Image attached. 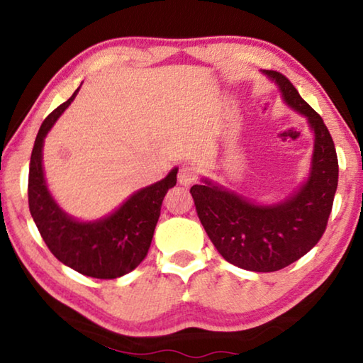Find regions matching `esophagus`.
<instances>
[{"label":"esophagus","mask_w":363,"mask_h":363,"mask_svg":"<svg viewBox=\"0 0 363 363\" xmlns=\"http://www.w3.org/2000/svg\"><path fill=\"white\" fill-rule=\"evenodd\" d=\"M177 181H179L181 186H192L196 181V169L194 167H189V164H184L179 173H177Z\"/></svg>","instance_id":"obj_1"}]
</instances>
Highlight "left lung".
<instances>
[{
  "label": "left lung",
  "instance_id": "1",
  "mask_svg": "<svg viewBox=\"0 0 363 363\" xmlns=\"http://www.w3.org/2000/svg\"><path fill=\"white\" fill-rule=\"evenodd\" d=\"M266 75L279 84L285 102L304 115L315 134L309 179L279 205H256L205 179L190 187L200 223L227 262L253 272H275L298 261L320 240L337 187L335 143L318 115L279 72Z\"/></svg>",
  "mask_w": 363,
  "mask_h": 363
}]
</instances>
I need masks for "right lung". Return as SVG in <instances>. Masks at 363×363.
I'll use <instances>...</instances> for the list:
<instances>
[{
  "instance_id": "right-lung-1",
  "label": "right lung",
  "mask_w": 363,
  "mask_h": 363,
  "mask_svg": "<svg viewBox=\"0 0 363 363\" xmlns=\"http://www.w3.org/2000/svg\"><path fill=\"white\" fill-rule=\"evenodd\" d=\"M78 89L46 116L36 134L30 157L28 208L46 247L60 262L88 277L116 279L136 269L147 256L164 195L176 186L177 168L164 179L140 189L104 219L79 223L64 213L49 194L43 174V143Z\"/></svg>"
}]
</instances>
